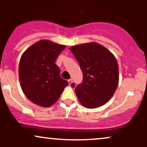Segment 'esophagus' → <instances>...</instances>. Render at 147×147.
Returning <instances> with one entry per match:
<instances>
[{
    "instance_id": "esophagus-1",
    "label": "esophagus",
    "mask_w": 147,
    "mask_h": 147,
    "mask_svg": "<svg viewBox=\"0 0 147 147\" xmlns=\"http://www.w3.org/2000/svg\"><path fill=\"white\" fill-rule=\"evenodd\" d=\"M68 83H69V84H71L72 83V79H68Z\"/></svg>"
}]
</instances>
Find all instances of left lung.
<instances>
[{"label":"left lung","instance_id":"8db88e82","mask_svg":"<svg viewBox=\"0 0 147 147\" xmlns=\"http://www.w3.org/2000/svg\"><path fill=\"white\" fill-rule=\"evenodd\" d=\"M70 50L83 72V82L75 87L79 102L88 109L104 105L113 95L119 83L115 57L105 47L95 42L74 45ZM71 86L75 88V85Z\"/></svg>","mask_w":147,"mask_h":147}]
</instances>
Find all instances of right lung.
Wrapping results in <instances>:
<instances>
[{
    "mask_svg": "<svg viewBox=\"0 0 147 147\" xmlns=\"http://www.w3.org/2000/svg\"><path fill=\"white\" fill-rule=\"evenodd\" d=\"M65 45L48 40H41L29 47L22 55L18 75L23 93L28 99L43 107L57 102L68 82L60 76L55 63Z\"/></svg>",
    "mask_w": 147,
    "mask_h": 147,
    "instance_id": "1",
    "label": "right lung"
}]
</instances>
